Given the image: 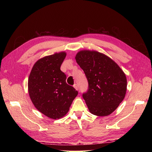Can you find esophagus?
<instances>
[{"instance_id":"1","label":"esophagus","mask_w":152,"mask_h":152,"mask_svg":"<svg viewBox=\"0 0 152 152\" xmlns=\"http://www.w3.org/2000/svg\"><path fill=\"white\" fill-rule=\"evenodd\" d=\"M73 86H74V88H75L76 90H78V85L76 84V83H75V84H74Z\"/></svg>"}]
</instances>
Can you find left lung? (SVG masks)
Wrapping results in <instances>:
<instances>
[{"label":"left lung","mask_w":152,"mask_h":152,"mask_svg":"<svg viewBox=\"0 0 152 152\" xmlns=\"http://www.w3.org/2000/svg\"><path fill=\"white\" fill-rule=\"evenodd\" d=\"M89 83L83 94L89 112L107 116L118 107L127 91V78L118 64L105 54L95 50H81L75 57Z\"/></svg>","instance_id":"1"}]
</instances>
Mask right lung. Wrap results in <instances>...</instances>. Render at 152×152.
Segmentation results:
<instances>
[{
	"mask_svg": "<svg viewBox=\"0 0 152 152\" xmlns=\"http://www.w3.org/2000/svg\"><path fill=\"white\" fill-rule=\"evenodd\" d=\"M66 56L65 51H61L40 58L32 68L28 80V95L35 108L53 119L67 114L78 93L66 83V75L60 69Z\"/></svg>",
	"mask_w": 152,
	"mask_h": 152,
	"instance_id": "obj_1",
	"label": "right lung"
}]
</instances>
